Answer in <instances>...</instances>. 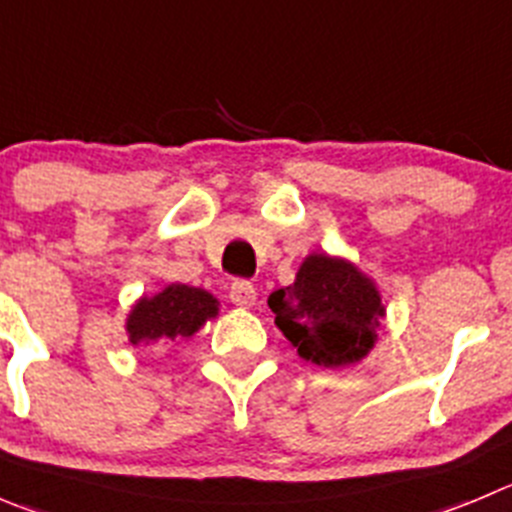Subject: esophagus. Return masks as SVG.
Masks as SVG:
<instances>
[{"mask_svg": "<svg viewBox=\"0 0 512 512\" xmlns=\"http://www.w3.org/2000/svg\"><path fill=\"white\" fill-rule=\"evenodd\" d=\"M229 300L240 308H252L257 300V288L250 280H234L232 288H229Z\"/></svg>", "mask_w": 512, "mask_h": 512, "instance_id": "esophagus-1", "label": "esophagus"}]
</instances>
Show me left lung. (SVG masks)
I'll list each match as a JSON object with an SVG mask.
<instances>
[{"instance_id": "1", "label": "left lung", "mask_w": 512, "mask_h": 512, "mask_svg": "<svg viewBox=\"0 0 512 512\" xmlns=\"http://www.w3.org/2000/svg\"><path fill=\"white\" fill-rule=\"evenodd\" d=\"M275 326L303 361L346 369L376 346L386 318L381 293L366 272L346 257L313 252L298 267L295 283L267 298Z\"/></svg>"}]
</instances>
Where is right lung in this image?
Returning a JSON list of instances; mask_svg holds the SVG:
<instances>
[{
	"label": "right lung",
	"mask_w": 512,
	"mask_h": 512,
	"mask_svg": "<svg viewBox=\"0 0 512 512\" xmlns=\"http://www.w3.org/2000/svg\"><path fill=\"white\" fill-rule=\"evenodd\" d=\"M219 315V300L209 290L184 283L166 285L156 295H141L126 318L131 346H156L191 338Z\"/></svg>",
	"instance_id": "add662e5"
}]
</instances>
